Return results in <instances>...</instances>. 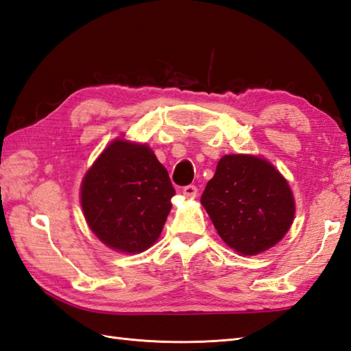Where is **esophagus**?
<instances>
[{
    "label": "esophagus",
    "mask_w": 351,
    "mask_h": 351,
    "mask_svg": "<svg viewBox=\"0 0 351 351\" xmlns=\"http://www.w3.org/2000/svg\"><path fill=\"white\" fill-rule=\"evenodd\" d=\"M182 195L189 199H195L197 196V189L196 185H187V187L182 189Z\"/></svg>",
    "instance_id": "esophagus-1"
}]
</instances>
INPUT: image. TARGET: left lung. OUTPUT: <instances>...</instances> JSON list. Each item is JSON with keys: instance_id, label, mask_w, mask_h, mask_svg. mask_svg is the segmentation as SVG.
<instances>
[{"instance_id": "8db88e82", "label": "left lung", "mask_w": 351, "mask_h": 351, "mask_svg": "<svg viewBox=\"0 0 351 351\" xmlns=\"http://www.w3.org/2000/svg\"><path fill=\"white\" fill-rule=\"evenodd\" d=\"M200 202L221 240L245 256L278 244L295 214L285 178L255 155L223 156Z\"/></svg>"}]
</instances>
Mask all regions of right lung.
<instances>
[{
    "instance_id": "add662e5",
    "label": "right lung",
    "mask_w": 351,
    "mask_h": 351,
    "mask_svg": "<svg viewBox=\"0 0 351 351\" xmlns=\"http://www.w3.org/2000/svg\"><path fill=\"white\" fill-rule=\"evenodd\" d=\"M175 189L147 145L117 138L87 170L81 206L88 228L110 249L140 253L158 240Z\"/></svg>"
}]
</instances>
